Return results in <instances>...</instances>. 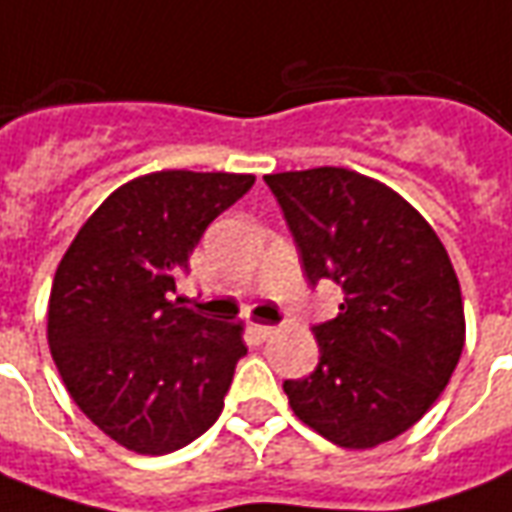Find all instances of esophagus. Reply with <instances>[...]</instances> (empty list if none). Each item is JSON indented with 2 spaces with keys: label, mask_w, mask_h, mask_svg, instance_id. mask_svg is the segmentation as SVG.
I'll return each instance as SVG.
<instances>
[{
  "label": "esophagus",
  "mask_w": 512,
  "mask_h": 512,
  "mask_svg": "<svg viewBox=\"0 0 512 512\" xmlns=\"http://www.w3.org/2000/svg\"><path fill=\"white\" fill-rule=\"evenodd\" d=\"M249 330H252V335H255L257 341H268V338L277 335V327H268V324H252Z\"/></svg>",
  "instance_id": "34e87169"
}]
</instances>
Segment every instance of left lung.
Returning a JSON list of instances; mask_svg holds the SVG:
<instances>
[{
    "label": "left lung",
    "mask_w": 512,
    "mask_h": 512,
    "mask_svg": "<svg viewBox=\"0 0 512 512\" xmlns=\"http://www.w3.org/2000/svg\"><path fill=\"white\" fill-rule=\"evenodd\" d=\"M299 249L307 282L343 291L313 327L318 366L285 380L293 413L343 449L410 430L455 371L466 321L455 268L399 194L346 169L263 177Z\"/></svg>",
    "instance_id": "8db88e82"
}]
</instances>
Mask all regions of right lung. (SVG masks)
Returning a JSON list of instances; mask_svg holds the SVG:
<instances>
[{
  "instance_id": "obj_1",
  "label": "right lung",
  "mask_w": 512,
  "mask_h": 512,
  "mask_svg": "<svg viewBox=\"0 0 512 512\" xmlns=\"http://www.w3.org/2000/svg\"><path fill=\"white\" fill-rule=\"evenodd\" d=\"M252 174L157 171L121 185L82 224L49 296V349L85 416L138 455H169L221 416L241 324L182 307L199 238Z\"/></svg>"
}]
</instances>
